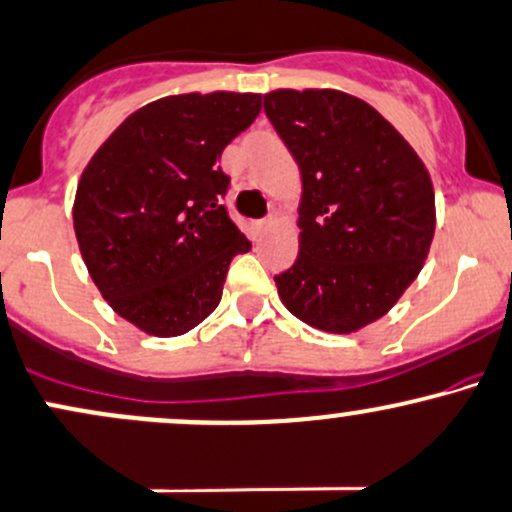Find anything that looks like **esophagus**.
Segmentation results:
<instances>
[{
	"label": "esophagus",
	"mask_w": 512,
	"mask_h": 512,
	"mask_svg": "<svg viewBox=\"0 0 512 512\" xmlns=\"http://www.w3.org/2000/svg\"><path fill=\"white\" fill-rule=\"evenodd\" d=\"M272 218H262V221H257L255 223V230H257V233H260V235H265L267 233V230L269 228H272Z\"/></svg>",
	"instance_id": "esophagus-1"
}]
</instances>
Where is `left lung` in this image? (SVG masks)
<instances>
[{
    "label": "left lung",
    "mask_w": 512,
    "mask_h": 512,
    "mask_svg": "<svg viewBox=\"0 0 512 512\" xmlns=\"http://www.w3.org/2000/svg\"><path fill=\"white\" fill-rule=\"evenodd\" d=\"M265 114L301 170L299 257L279 299L325 333L389 313L423 269L435 192L423 160L367 101L338 89H277Z\"/></svg>",
    "instance_id": "8db88e82"
}]
</instances>
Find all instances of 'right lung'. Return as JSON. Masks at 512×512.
Listing matches in <instances>:
<instances>
[{
  "label": "right lung",
  "instance_id": "1",
  "mask_svg": "<svg viewBox=\"0 0 512 512\" xmlns=\"http://www.w3.org/2000/svg\"><path fill=\"white\" fill-rule=\"evenodd\" d=\"M260 94L150 101L106 138L75 194L82 260L109 306L145 333L174 338L218 306L228 265L250 250L223 196V148L257 119Z\"/></svg>",
  "mask_w": 512,
  "mask_h": 512
}]
</instances>
